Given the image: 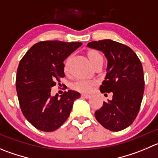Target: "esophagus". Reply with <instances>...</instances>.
<instances>
[{
    "mask_svg": "<svg viewBox=\"0 0 158 158\" xmlns=\"http://www.w3.org/2000/svg\"><path fill=\"white\" fill-rule=\"evenodd\" d=\"M82 97L87 99V98H89V97H90V95H89V94H82Z\"/></svg>",
    "mask_w": 158,
    "mask_h": 158,
    "instance_id": "esophagus-1",
    "label": "esophagus"
}]
</instances>
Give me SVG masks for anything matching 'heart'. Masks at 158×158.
I'll use <instances>...</instances> for the list:
<instances>
[{
	"mask_svg": "<svg viewBox=\"0 0 158 158\" xmlns=\"http://www.w3.org/2000/svg\"><path fill=\"white\" fill-rule=\"evenodd\" d=\"M88 57H89L91 64H93L94 61H97V59L102 57L99 53L94 51H89L88 53ZM66 68H67V65L65 64V69ZM93 86H94V82H92V81L86 80V79H79L72 85V87L76 89V90L81 91V92H89V91L91 90Z\"/></svg>",
	"mask_w": 158,
	"mask_h": 158,
	"instance_id": "heart-1",
	"label": "heart"
}]
</instances>
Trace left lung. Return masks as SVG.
<instances>
[{
  "instance_id": "obj_1",
  "label": "left lung",
  "mask_w": 158,
  "mask_h": 158,
  "mask_svg": "<svg viewBox=\"0 0 158 158\" xmlns=\"http://www.w3.org/2000/svg\"><path fill=\"white\" fill-rule=\"evenodd\" d=\"M87 47L101 51L107 58V74L100 90L113 94L112 99L104 102L96 111V119L110 131L125 129L135 119L143 100L144 76L141 61L130 48L111 40L93 41Z\"/></svg>"
}]
</instances>
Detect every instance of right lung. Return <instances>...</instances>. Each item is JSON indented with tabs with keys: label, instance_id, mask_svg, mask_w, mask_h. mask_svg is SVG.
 Listing matches in <instances>:
<instances>
[{
	"label": "right lung",
	"instance_id": "right-lung-1",
	"mask_svg": "<svg viewBox=\"0 0 158 158\" xmlns=\"http://www.w3.org/2000/svg\"><path fill=\"white\" fill-rule=\"evenodd\" d=\"M80 42L53 40L34 44L22 58L16 76V90L23 115L37 129L52 132L67 120L80 94L73 90L51 96L56 81L64 77V61Z\"/></svg>",
	"mask_w": 158,
	"mask_h": 158
}]
</instances>
